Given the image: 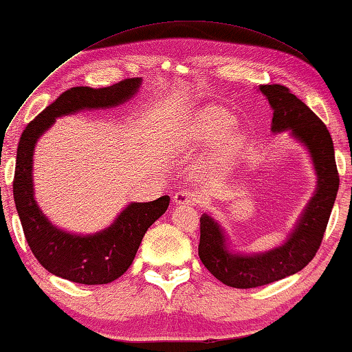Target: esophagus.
Listing matches in <instances>:
<instances>
[{
    "label": "esophagus",
    "instance_id": "obj_1",
    "mask_svg": "<svg viewBox=\"0 0 352 352\" xmlns=\"http://www.w3.org/2000/svg\"><path fill=\"white\" fill-rule=\"evenodd\" d=\"M174 202L197 206L200 204V196L196 191H192V189H180V191L174 194Z\"/></svg>",
    "mask_w": 352,
    "mask_h": 352
}]
</instances>
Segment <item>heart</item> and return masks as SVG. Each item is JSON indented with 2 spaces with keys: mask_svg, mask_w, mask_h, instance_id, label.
Masks as SVG:
<instances>
[{
  "mask_svg": "<svg viewBox=\"0 0 352 352\" xmlns=\"http://www.w3.org/2000/svg\"><path fill=\"white\" fill-rule=\"evenodd\" d=\"M232 125V117L216 108H206L196 114L191 125V135L202 142H214L226 135Z\"/></svg>",
  "mask_w": 352,
  "mask_h": 352,
  "instance_id": "heart-1",
  "label": "heart"
}]
</instances>
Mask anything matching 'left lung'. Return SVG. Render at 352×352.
<instances>
[{"label": "left lung", "mask_w": 352, "mask_h": 352, "mask_svg": "<svg viewBox=\"0 0 352 352\" xmlns=\"http://www.w3.org/2000/svg\"><path fill=\"white\" fill-rule=\"evenodd\" d=\"M260 91L274 109L272 131L292 130L309 147L318 174V188L288 241L266 254H230L219 226L208 214H202L200 260L217 280L233 288L267 285L309 265L321 246L340 185L333 142L324 122L287 86L265 85L260 86Z\"/></svg>", "instance_id": "1"}]
</instances>
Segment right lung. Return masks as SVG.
<instances>
[{"label":"right lung","instance_id":"1","mask_svg":"<svg viewBox=\"0 0 352 352\" xmlns=\"http://www.w3.org/2000/svg\"><path fill=\"white\" fill-rule=\"evenodd\" d=\"M141 80L131 78L108 87H72L47 106L21 133L14 174V200L31 252L52 274L82 285H103L131 266L147 228L169 206V196L146 204H131L113 226L91 236L70 235L50 224L34 200L32 150L37 138L56 117L85 108H109L138 91Z\"/></svg>","mask_w":352,"mask_h":352}]
</instances>
